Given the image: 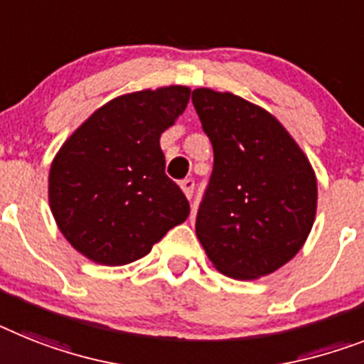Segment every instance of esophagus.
<instances>
[{"instance_id":"34e87169","label":"esophagus","mask_w":364,"mask_h":364,"mask_svg":"<svg viewBox=\"0 0 364 364\" xmlns=\"http://www.w3.org/2000/svg\"><path fill=\"white\" fill-rule=\"evenodd\" d=\"M181 191H183V194H185V196L192 198V194H194V181H192V179H183Z\"/></svg>"}]
</instances>
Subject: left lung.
Here are the masks:
<instances>
[{
  "label": "left lung",
  "instance_id": "obj_1",
  "mask_svg": "<svg viewBox=\"0 0 364 364\" xmlns=\"http://www.w3.org/2000/svg\"><path fill=\"white\" fill-rule=\"evenodd\" d=\"M192 103L215 149L209 188L198 210V240L224 276H268L309 237L318 201L316 173L267 109L213 88H196Z\"/></svg>",
  "mask_w": 364,
  "mask_h": 364
}]
</instances>
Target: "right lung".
I'll return each mask as SVG.
<instances>
[{
  "mask_svg": "<svg viewBox=\"0 0 364 364\" xmlns=\"http://www.w3.org/2000/svg\"><path fill=\"white\" fill-rule=\"evenodd\" d=\"M191 88H144L112 97L55 154L48 200L64 239L97 264L122 267L187 220L191 207L164 173L159 139L183 114Z\"/></svg>",
  "mask_w": 364,
  "mask_h": 364,
  "instance_id": "right-lung-1",
  "label": "right lung"
}]
</instances>
